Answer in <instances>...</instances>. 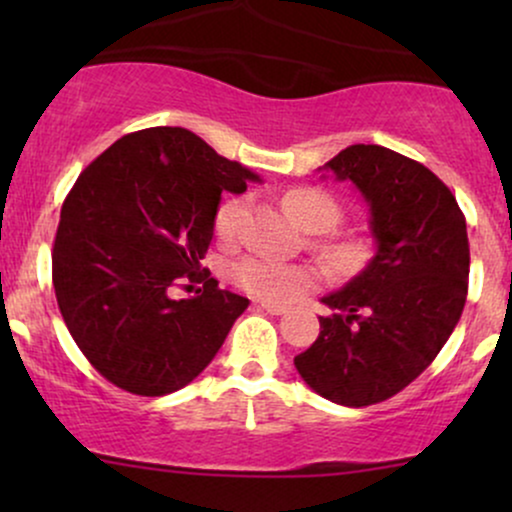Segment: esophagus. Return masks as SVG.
I'll return each instance as SVG.
<instances>
[{
	"label": "esophagus",
	"mask_w": 512,
	"mask_h": 512,
	"mask_svg": "<svg viewBox=\"0 0 512 512\" xmlns=\"http://www.w3.org/2000/svg\"><path fill=\"white\" fill-rule=\"evenodd\" d=\"M260 308L267 310L269 315H284L286 313L284 305H279V303H260Z\"/></svg>",
	"instance_id": "34e87169"
}]
</instances>
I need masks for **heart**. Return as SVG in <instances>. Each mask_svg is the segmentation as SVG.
I'll return each instance as SVG.
<instances>
[{
  "label": "heart",
  "instance_id": "1",
  "mask_svg": "<svg viewBox=\"0 0 512 512\" xmlns=\"http://www.w3.org/2000/svg\"><path fill=\"white\" fill-rule=\"evenodd\" d=\"M281 204H284L286 214L310 233L330 231L339 219V207L334 197L317 187H291L281 197ZM245 216H248V202L243 197L226 199L214 214V233L221 240H233L243 228ZM322 252L337 272H349L361 260L363 245L356 238H334L322 245ZM228 276L238 289L272 303L293 301L320 284V274L313 267L274 262L260 255L240 257L231 264Z\"/></svg>",
  "mask_w": 512,
  "mask_h": 512
}]
</instances>
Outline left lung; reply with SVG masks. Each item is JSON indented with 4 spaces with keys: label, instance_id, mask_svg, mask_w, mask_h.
<instances>
[{
    "label": "left lung",
    "instance_id": "8db88e82",
    "mask_svg": "<svg viewBox=\"0 0 512 512\" xmlns=\"http://www.w3.org/2000/svg\"><path fill=\"white\" fill-rule=\"evenodd\" d=\"M325 170L351 180L370 209L375 257L322 298L320 337L293 358L317 395L368 407L431 366L467 301L469 240L450 187L419 161L378 144L339 151Z\"/></svg>",
    "mask_w": 512,
    "mask_h": 512
}]
</instances>
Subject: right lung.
<instances>
[{"label":"right lung","mask_w":512,"mask_h":512,"mask_svg":"<svg viewBox=\"0 0 512 512\" xmlns=\"http://www.w3.org/2000/svg\"><path fill=\"white\" fill-rule=\"evenodd\" d=\"M248 180L260 178L182 127L127 134L76 178L52 284L81 354L120 390L161 397L192 383L248 308L202 269L221 192L243 195ZM180 278L202 280L203 296L173 302Z\"/></svg>","instance_id":"1"}]
</instances>
